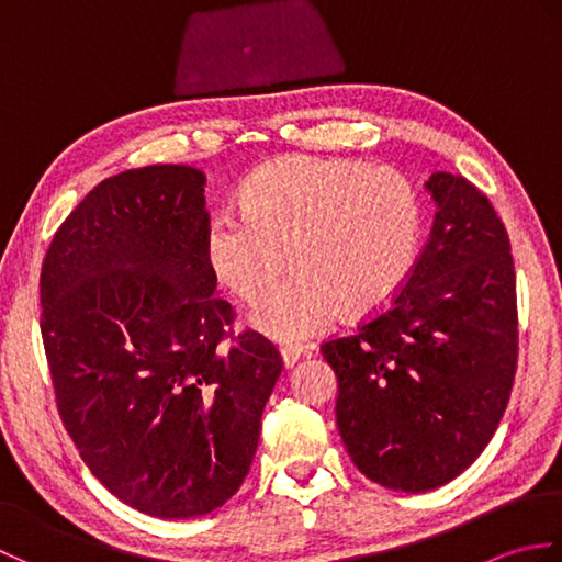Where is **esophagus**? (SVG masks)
Returning <instances> with one entry per match:
<instances>
[{"instance_id":"esophagus-1","label":"esophagus","mask_w":562,"mask_h":562,"mask_svg":"<svg viewBox=\"0 0 562 562\" xmlns=\"http://www.w3.org/2000/svg\"><path fill=\"white\" fill-rule=\"evenodd\" d=\"M280 355H282V364H284V369H292L296 362L302 360V357L306 355V350L304 348H300V345H284V348L280 350Z\"/></svg>"}]
</instances>
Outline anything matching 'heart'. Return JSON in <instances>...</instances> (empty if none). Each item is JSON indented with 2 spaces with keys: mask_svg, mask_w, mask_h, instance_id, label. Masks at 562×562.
<instances>
[{
  "mask_svg": "<svg viewBox=\"0 0 562 562\" xmlns=\"http://www.w3.org/2000/svg\"><path fill=\"white\" fill-rule=\"evenodd\" d=\"M244 217H214L202 250L236 300L258 304L290 268L292 282L248 324L280 342L314 338L386 308L420 254L423 210L408 178L389 166L282 157L248 178Z\"/></svg>",
  "mask_w": 562,
  "mask_h": 562,
  "instance_id": "1",
  "label": "heart"
}]
</instances>
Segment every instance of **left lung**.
Wrapping results in <instances>:
<instances>
[{
	"label": "left lung",
	"mask_w": 562,
	"mask_h": 562,
	"mask_svg": "<svg viewBox=\"0 0 562 562\" xmlns=\"http://www.w3.org/2000/svg\"><path fill=\"white\" fill-rule=\"evenodd\" d=\"M437 212L386 312L321 345L342 445L369 481L427 493L481 457L517 372V278L505 224L463 176L425 183Z\"/></svg>",
	"instance_id": "obj_1"
}]
</instances>
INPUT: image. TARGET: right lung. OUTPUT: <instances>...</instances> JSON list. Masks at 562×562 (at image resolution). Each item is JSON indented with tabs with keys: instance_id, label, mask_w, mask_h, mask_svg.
<instances>
[{
	"instance_id": "right-lung-1",
	"label": "right lung",
	"mask_w": 562,
	"mask_h": 562,
	"mask_svg": "<svg viewBox=\"0 0 562 562\" xmlns=\"http://www.w3.org/2000/svg\"><path fill=\"white\" fill-rule=\"evenodd\" d=\"M205 173L105 178L59 226L41 272L57 408L91 473L159 519L210 515L241 487L282 360L205 262Z\"/></svg>"
}]
</instances>
